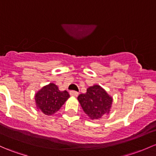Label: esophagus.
Returning <instances> with one entry per match:
<instances>
[{
    "instance_id": "obj_1",
    "label": "esophagus",
    "mask_w": 156,
    "mask_h": 156,
    "mask_svg": "<svg viewBox=\"0 0 156 156\" xmlns=\"http://www.w3.org/2000/svg\"><path fill=\"white\" fill-rule=\"evenodd\" d=\"M69 94L71 96H73V97H76V96H78V93L76 91H74V90H72L69 92Z\"/></svg>"
}]
</instances>
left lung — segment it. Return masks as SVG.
<instances>
[{
  "label": "left lung",
  "mask_w": 156,
  "mask_h": 156,
  "mask_svg": "<svg viewBox=\"0 0 156 156\" xmlns=\"http://www.w3.org/2000/svg\"><path fill=\"white\" fill-rule=\"evenodd\" d=\"M78 100L85 114L91 119H99L108 115L113 102V98L97 84L87 88L86 93L78 96Z\"/></svg>",
  "instance_id": "obj_1"
}]
</instances>
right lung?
<instances>
[{
  "label": "right lung",
  "mask_w": 156,
  "mask_h": 156,
  "mask_svg": "<svg viewBox=\"0 0 156 156\" xmlns=\"http://www.w3.org/2000/svg\"><path fill=\"white\" fill-rule=\"evenodd\" d=\"M69 98L68 92L60 91L56 84L50 83L36 93L35 102L39 111L45 115L51 116L60 110Z\"/></svg>",
  "instance_id": "add662e5"
}]
</instances>
